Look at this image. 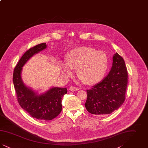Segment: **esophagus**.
Wrapping results in <instances>:
<instances>
[{
    "instance_id": "34e87169",
    "label": "esophagus",
    "mask_w": 148,
    "mask_h": 148,
    "mask_svg": "<svg viewBox=\"0 0 148 148\" xmlns=\"http://www.w3.org/2000/svg\"><path fill=\"white\" fill-rule=\"evenodd\" d=\"M69 90L71 91H77V90H79V88L77 87H75V86H71L69 88Z\"/></svg>"
}]
</instances>
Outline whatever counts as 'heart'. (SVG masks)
I'll return each mask as SVG.
<instances>
[{"instance_id":"heart-1","label":"heart","mask_w":148,"mask_h":148,"mask_svg":"<svg viewBox=\"0 0 148 148\" xmlns=\"http://www.w3.org/2000/svg\"><path fill=\"white\" fill-rule=\"evenodd\" d=\"M66 61V64L61 67L64 76L70 77L72 74L71 69H77L81 80L89 84L96 83L104 77L108 66L106 53L90 47H80L71 50Z\"/></svg>"}]
</instances>
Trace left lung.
<instances>
[{
  "mask_svg": "<svg viewBox=\"0 0 148 148\" xmlns=\"http://www.w3.org/2000/svg\"><path fill=\"white\" fill-rule=\"evenodd\" d=\"M127 71L123 58L115 53L108 75L101 82L86 90L85 106L88 112L97 116L111 114L121 106L125 99Z\"/></svg>",
  "mask_w": 148,
  "mask_h": 148,
  "instance_id": "8db88e82",
  "label": "left lung"
}]
</instances>
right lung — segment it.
I'll use <instances>...</instances> for the list:
<instances>
[{
	"mask_svg": "<svg viewBox=\"0 0 148 148\" xmlns=\"http://www.w3.org/2000/svg\"><path fill=\"white\" fill-rule=\"evenodd\" d=\"M46 48V43L43 42L28 50L14 68L13 81L17 100L21 108L34 118L50 120L61 113L62 98L67 93V89L55 87L38 95L24 84L21 77L22 67L24 65L32 56Z\"/></svg>",
	"mask_w": 148,
	"mask_h": 148,
	"instance_id": "obj_1",
	"label": "right lung"
}]
</instances>
